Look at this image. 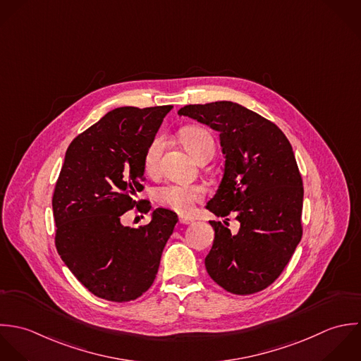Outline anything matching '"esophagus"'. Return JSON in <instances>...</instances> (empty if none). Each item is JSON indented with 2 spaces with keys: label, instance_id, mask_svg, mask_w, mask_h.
<instances>
[{
  "label": "esophagus",
  "instance_id": "esophagus-1",
  "mask_svg": "<svg viewBox=\"0 0 361 361\" xmlns=\"http://www.w3.org/2000/svg\"><path fill=\"white\" fill-rule=\"evenodd\" d=\"M178 221L181 223V224H191V223H194V220L192 219H188V217L181 216L178 219Z\"/></svg>",
  "mask_w": 361,
  "mask_h": 361
}]
</instances>
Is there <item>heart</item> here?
<instances>
[{
	"mask_svg": "<svg viewBox=\"0 0 361 361\" xmlns=\"http://www.w3.org/2000/svg\"><path fill=\"white\" fill-rule=\"evenodd\" d=\"M180 138L184 146L198 159L205 152L215 150V141L212 135L201 127H184L180 131ZM166 146V138L156 135L147 145L144 154L145 173L150 177L156 176L160 170V159ZM204 190L200 185L167 184L156 190L154 200L159 205L176 211L178 214H188L194 204L201 201Z\"/></svg>",
	"mask_w": 361,
	"mask_h": 361,
	"instance_id": "b5f03b06",
	"label": "heart"
}]
</instances>
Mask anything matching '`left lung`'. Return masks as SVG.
I'll return each mask as SVG.
<instances>
[{
	"instance_id": "8db88e82",
	"label": "left lung",
	"mask_w": 361,
	"mask_h": 361,
	"mask_svg": "<svg viewBox=\"0 0 361 361\" xmlns=\"http://www.w3.org/2000/svg\"><path fill=\"white\" fill-rule=\"evenodd\" d=\"M178 116L219 133L226 160L207 209L219 217L235 214L240 223L238 231L231 233L227 221H209L215 230L205 258L209 276L240 295L271 286L302 235L304 188L286 135L272 121L233 102L188 104Z\"/></svg>"
}]
</instances>
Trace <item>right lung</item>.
<instances>
[{
    "mask_svg": "<svg viewBox=\"0 0 361 361\" xmlns=\"http://www.w3.org/2000/svg\"><path fill=\"white\" fill-rule=\"evenodd\" d=\"M173 106L118 107L67 149L53 194L56 247L75 278L94 295L126 302L152 286L177 215L157 208L150 223L123 226L144 190V154ZM142 205L140 206L139 204Z\"/></svg>",
    "mask_w": 361,
    "mask_h": 361,
    "instance_id": "1",
    "label": "right lung"
}]
</instances>
